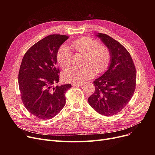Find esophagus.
<instances>
[{
	"instance_id": "34e87169",
	"label": "esophagus",
	"mask_w": 155,
	"mask_h": 155,
	"mask_svg": "<svg viewBox=\"0 0 155 155\" xmlns=\"http://www.w3.org/2000/svg\"><path fill=\"white\" fill-rule=\"evenodd\" d=\"M84 85V84L82 83H79V84H72L73 86H82Z\"/></svg>"
}]
</instances>
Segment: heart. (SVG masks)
I'll return each mask as SVG.
<instances>
[{"label":"heart","instance_id":"b5f03b06","mask_svg":"<svg viewBox=\"0 0 155 155\" xmlns=\"http://www.w3.org/2000/svg\"><path fill=\"white\" fill-rule=\"evenodd\" d=\"M71 48L77 53L85 56L84 65L90 66L82 68H70L63 73L65 81L73 84H79L93 78L95 71L103 73L109 65L110 61V52L105 45H100L97 40L85 37L73 41ZM72 60V53L68 48L61 46L57 53V61L62 68H68Z\"/></svg>","mask_w":155,"mask_h":155}]
</instances>
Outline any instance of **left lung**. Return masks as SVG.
I'll list each match as a JSON object with an SVG mask.
<instances>
[{"instance_id": "obj_1", "label": "left lung", "mask_w": 155, "mask_h": 155, "mask_svg": "<svg viewBox=\"0 0 155 155\" xmlns=\"http://www.w3.org/2000/svg\"><path fill=\"white\" fill-rule=\"evenodd\" d=\"M110 52L107 70L94 80V93L88 97L91 106L105 116L117 114L131 99L136 88V68L126 49L109 36L98 33Z\"/></svg>"}]
</instances>
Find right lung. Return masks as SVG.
<instances>
[{
	"mask_svg": "<svg viewBox=\"0 0 155 155\" xmlns=\"http://www.w3.org/2000/svg\"><path fill=\"white\" fill-rule=\"evenodd\" d=\"M69 36L49 35L32 45L24 54L19 71L21 99L26 109L42 120L53 118L66 103L65 94L71 84L59 82L57 53Z\"/></svg>",
	"mask_w": 155,
	"mask_h": 155,
	"instance_id": "1",
	"label": "right lung"
}]
</instances>
